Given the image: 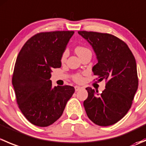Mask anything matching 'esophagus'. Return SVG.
<instances>
[{
	"instance_id": "34e87169",
	"label": "esophagus",
	"mask_w": 146,
	"mask_h": 146,
	"mask_svg": "<svg viewBox=\"0 0 146 146\" xmlns=\"http://www.w3.org/2000/svg\"><path fill=\"white\" fill-rule=\"evenodd\" d=\"M80 89H81V87H79V86H75V90H76V92H77V91L80 90Z\"/></svg>"
}]
</instances>
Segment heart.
I'll return each mask as SVG.
<instances>
[{
    "instance_id": "1",
    "label": "heart",
    "mask_w": 146,
    "mask_h": 146,
    "mask_svg": "<svg viewBox=\"0 0 146 146\" xmlns=\"http://www.w3.org/2000/svg\"><path fill=\"white\" fill-rule=\"evenodd\" d=\"M90 51V50L88 49L87 47L79 45V46H76V48H75V51H76V53L77 54V55L79 57L81 56L82 55H83L85 53H86L87 51ZM67 56H68V51L67 50H65L64 52H63L62 55H61V62L64 63V61H66V58H67ZM73 80L77 82H81L82 80H83V78H82L81 75L76 74L73 76Z\"/></svg>"
}]
</instances>
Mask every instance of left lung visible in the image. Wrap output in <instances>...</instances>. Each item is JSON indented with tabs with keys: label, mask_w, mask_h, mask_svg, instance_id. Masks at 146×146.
I'll use <instances>...</instances> for the list:
<instances>
[{
	"label": "left lung",
	"mask_w": 146,
	"mask_h": 146,
	"mask_svg": "<svg viewBox=\"0 0 146 146\" xmlns=\"http://www.w3.org/2000/svg\"><path fill=\"white\" fill-rule=\"evenodd\" d=\"M93 48L98 63L94 75L105 80L101 94L88 87V97L83 102L88 118L98 126H107L121 120L130 110L138 86L136 63L127 44L107 33L79 31Z\"/></svg>",
	"instance_id": "left-lung-1"
}]
</instances>
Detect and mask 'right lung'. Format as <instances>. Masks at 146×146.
Listing matches in <instances>:
<instances>
[{
  "label": "right lung",
  "mask_w": 146,
  "mask_h": 146,
  "mask_svg": "<svg viewBox=\"0 0 146 146\" xmlns=\"http://www.w3.org/2000/svg\"><path fill=\"white\" fill-rule=\"evenodd\" d=\"M73 31L40 32L29 39L19 52L13 82L20 111L32 124L46 127L62 115L74 93L70 85L52 88L54 68L61 66V57Z\"/></svg>",
  "instance_id": "add662e5"
}]
</instances>
